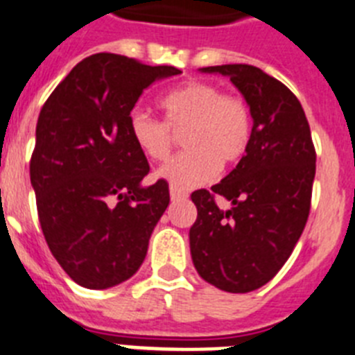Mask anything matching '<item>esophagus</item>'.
<instances>
[{"mask_svg": "<svg viewBox=\"0 0 355 355\" xmlns=\"http://www.w3.org/2000/svg\"><path fill=\"white\" fill-rule=\"evenodd\" d=\"M169 196L173 202H178V200H186L187 198V193L184 189H178V187H169Z\"/></svg>", "mask_w": 355, "mask_h": 355, "instance_id": "34e87169", "label": "esophagus"}]
</instances>
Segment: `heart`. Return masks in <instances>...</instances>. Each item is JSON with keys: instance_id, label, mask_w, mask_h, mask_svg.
<instances>
[{"instance_id": "b5f03b06", "label": "heart", "mask_w": 355, "mask_h": 355, "mask_svg": "<svg viewBox=\"0 0 355 355\" xmlns=\"http://www.w3.org/2000/svg\"><path fill=\"white\" fill-rule=\"evenodd\" d=\"M164 121L134 109L128 114L132 143L146 159L162 162L173 148V132H182L187 148L162 166L159 177L178 189L196 187L246 155L254 135V118L245 98L223 92L205 80H189L159 100Z\"/></svg>"}]
</instances>
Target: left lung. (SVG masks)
Here are the masks:
<instances>
[{"label":"left lung","instance_id":"obj_1","mask_svg":"<svg viewBox=\"0 0 355 355\" xmlns=\"http://www.w3.org/2000/svg\"><path fill=\"white\" fill-rule=\"evenodd\" d=\"M230 76L250 105L254 135L246 155L220 184L198 189L191 257L209 284L248 293L284 266L307 223L316 173V150L298 98L273 76L248 64L203 67ZM223 196L233 203L223 211Z\"/></svg>","mask_w":355,"mask_h":355}]
</instances>
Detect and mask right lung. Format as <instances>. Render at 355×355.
Returning a JSON list of instances; mask_svg holds the SVG:
<instances>
[{"mask_svg": "<svg viewBox=\"0 0 355 355\" xmlns=\"http://www.w3.org/2000/svg\"><path fill=\"white\" fill-rule=\"evenodd\" d=\"M173 66L96 53L42 105L30 159L37 214L49 250L76 284L107 289L139 270L169 203L164 178L141 186L150 166L128 134L144 89Z\"/></svg>", "mask_w": 355, "mask_h": 355, "instance_id": "obj_1", "label": "right lung"}]
</instances>
